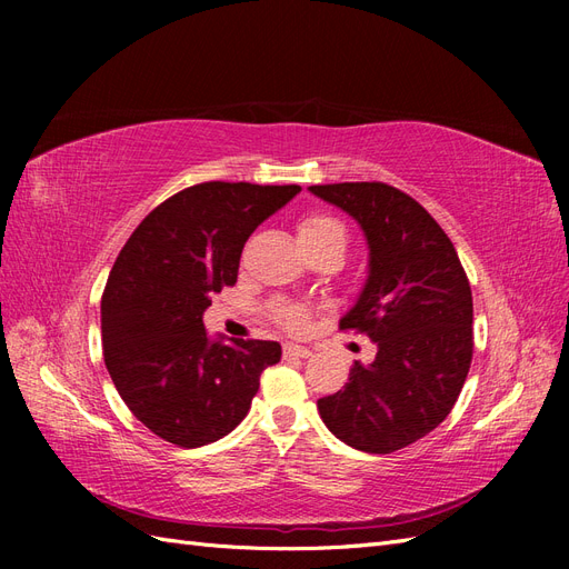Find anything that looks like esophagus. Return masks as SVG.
<instances>
[{
    "label": "esophagus",
    "mask_w": 569,
    "mask_h": 569,
    "mask_svg": "<svg viewBox=\"0 0 569 569\" xmlns=\"http://www.w3.org/2000/svg\"><path fill=\"white\" fill-rule=\"evenodd\" d=\"M282 353H284V358H308L313 351L306 347H299V343H284Z\"/></svg>",
    "instance_id": "obj_1"
}]
</instances>
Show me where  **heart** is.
<instances>
[{"mask_svg":"<svg viewBox=\"0 0 569 569\" xmlns=\"http://www.w3.org/2000/svg\"><path fill=\"white\" fill-rule=\"evenodd\" d=\"M297 234H299V242L303 249L330 242V239H341L343 242L341 222L330 216H325V213L303 216L297 226ZM270 318L274 320V325H280L282 330H287L291 335H301L308 330V325H311V308L303 303L280 301V303L270 306Z\"/></svg>","mask_w":569,"mask_h":569,"instance_id":"b5f03b06","label":"heart"}]
</instances>
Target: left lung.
<instances>
[{"label": "left lung", "instance_id": "8db88e82", "mask_svg": "<svg viewBox=\"0 0 569 569\" xmlns=\"http://www.w3.org/2000/svg\"><path fill=\"white\" fill-rule=\"evenodd\" d=\"M311 192L363 228L370 274L339 330L377 343L370 366L318 401L343 443L393 453L439 427L456 406L472 363V289L439 222L387 182L313 184Z\"/></svg>", "mask_w": 569, "mask_h": 569}]
</instances>
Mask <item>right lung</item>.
Wrapping results in <instances>:
<instances>
[{"mask_svg":"<svg viewBox=\"0 0 569 569\" xmlns=\"http://www.w3.org/2000/svg\"><path fill=\"white\" fill-rule=\"evenodd\" d=\"M299 184L201 182L159 203L120 249L101 295L104 363L120 399L182 449L218 441L247 418L278 341H209L203 311L237 282L249 234Z\"/></svg>","mask_w":569,"mask_h":569,"instance_id":"add662e5","label":"right lung"}]
</instances>
